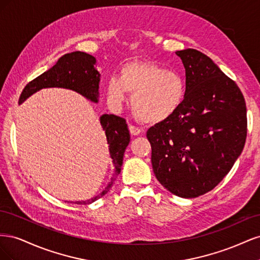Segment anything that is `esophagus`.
Listing matches in <instances>:
<instances>
[{
    "instance_id": "esophagus-1",
    "label": "esophagus",
    "mask_w": 260,
    "mask_h": 260,
    "mask_svg": "<svg viewBox=\"0 0 260 260\" xmlns=\"http://www.w3.org/2000/svg\"><path fill=\"white\" fill-rule=\"evenodd\" d=\"M129 131L132 136H139V135H141V132H142L140 128L136 127V125H132V124L129 125Z\"/></svg>"
}]
</instances>
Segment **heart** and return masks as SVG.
I'll list each match as a JSON object with an SVG mask.
<instances>
[{
	"label": "heart",
	"mask_w": 260,
	"mask_h": 260,
	"mask_svg": "<svg viewBox=\"0 0 260 260\" xmlns=\"http://www.w3.org/2000/svg\"><path fill=\"white\" fill-rule=\"evenodd\" d=\"M132 94L131 107L139 120L159 123L168 120L183 104L186 83L182 75L152 61H130L106 83V96L120 107Z\"/></svg>",
	"instance_id": "obj_1"
}]
</instances>
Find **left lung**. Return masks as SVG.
I'll list each match as a JSON object with an SVG mask.
<instances>
[{
    "label": "left lung",
    "instance_id": "obj_1",
    "mask_svg": "<svg viewBox=\"0 0 260 260\" xmlns=\"http://www.w3.org/2000/svg\"><path fill=\"white\" fill-rule=\"evenodd\" d=\"M186 94L179 111L147 130L159 183L183 199L212 190L229 172L246 140V105L239 86L204 53L177 51Z\"/></svg>",
    "mask_w": 260,
    "mask_h": 260
}]
</instances>
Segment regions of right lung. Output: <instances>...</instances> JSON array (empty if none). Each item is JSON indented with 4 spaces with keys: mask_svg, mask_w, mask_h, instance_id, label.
Segmentation results:
<instances>
[{
    "mask_svg": "<svg viewBox=\"0 0 260 260\" xmlns=\"http://www.w3.org/2000/svg\"><path fill=\"white\" fill-rule=\"evenodd\" d=\"M101 75L96 67V58L84 52H73L62 55L52 68L29 82L19 99L23 103L32 94L46 88H61L73 90L89 100L92 103L99 102V84ZM100 123L104 130L108 151L114 165V175L111 182L98 195L86 201H78L76 204H91L104 196L113 186L114 181L120 174L125 148L130 142L128 125L122 118L104 114L100 117ZM73 203V202H72Z\"/></svg>",
    "mask_w": 260,
    "mask_h": 260,
    "instance_id": "add662e5",
    "label": "right lung"
}]
</instances>
